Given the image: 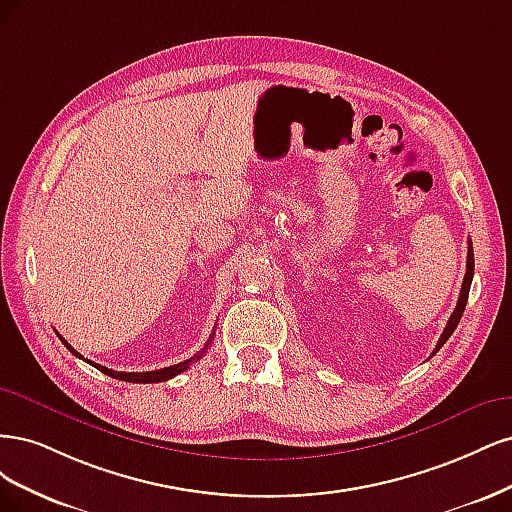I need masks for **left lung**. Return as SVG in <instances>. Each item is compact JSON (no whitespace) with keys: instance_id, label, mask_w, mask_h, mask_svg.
I'll return each mask as SVG.
<instances>
[{"instance_id":"1","label":"left lung","mask_w":512,"mask_h":512,"mask_svg":"<svg viewBox=\"0 0 512 512\" xmlns=\"http://www.w3.org/2000/svg\"><path fill=\"white\" fill-rule=\"evenodd\" d=\"M472 276H474V251H472V240H468V261H466V276H464V283H461V291H459V300H457V306L453 310V315L447 323V327H444V332L440 334V340L436 344V351L432 355H436L444 342H447L451 338V334L455 332V327L459 325V319L461 315H464V308H466V302H468V293H470V285H472Z\"/></svg>"}]
</instances>
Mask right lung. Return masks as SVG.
I'll list each match as a JSON object with an SVG mask.
<instances>
[{
	"label": "right lung",
	"instance_id": "add662e5",
	"mask_svg": "<svg viewBox=\"0 0 512 512\" xmlns=\"http://www.w3.org/2000/svg\"><path fill=\"white\" fill-rule=\"evenodd\" d=\"M61 338V336H59ZM212 338H214V332H212V336H210V340L204 344V349L197 353V355H193L191 359H185V361H180V364H174V366H170V368H161V370H153V372H117V370H110V368H106V366H100V364H95V361H87V364H91L93 368H97L100 372H104V374H108V376H112V378H119V381H125V383H163V381H170V378H174L176 374H180V372H185L193 361H197L200 359L204 353H206V349L210 346V342H212ZM61 342L65 344V349H68L72 355H76V357H82L76 349H72V346L65 342L63 338H61Z\"/></svg>",
	"mask_w": 512,
	"mask_h": 512
}]
</instances>
